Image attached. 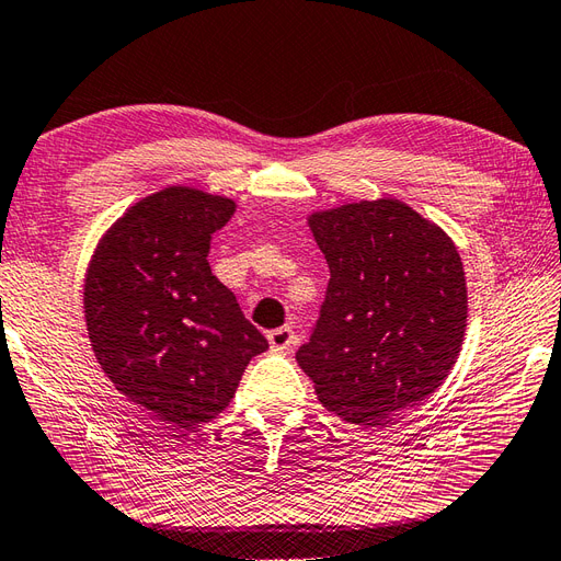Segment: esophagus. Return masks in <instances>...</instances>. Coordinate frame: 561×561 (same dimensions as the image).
<instances>
[{
  "label": "esophagus",
  "mask_w": 561,
  "mask_h": 561,
  "mask_svg": "<svg viewBox=\"0 0 561 561\" xmlns=\"http://www.w3.org/2000/svg\"><path fill=\"white\" fill-rule=\"evenodd\" d=\"M267 342L275 351H284V348H291L296 344V334L291 328H277L267 332Z\"/></svg>",
  "instance_id": "obj_1"
}]
</instances>
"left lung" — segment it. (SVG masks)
I'll list each match as a JSON object with an SVG mask.
<instances>
[{
  "mask_svg": "<svg viewBox=\"0 0 561 561\" xmlns=\"http://www.w3.org/2000/svg\"><path fill=\"white\" fill-rule=\"evenodd\" d=\"M328 296L296 360L328 411L385 425L447 380L466 334L463 263L447 231L397 198L308 215Z\"/></svg>",
  "mask_w": 561,
  "mask_h": 561,
  "instance_id": "obj_1",
  "label": "left lung"
}]
</instances>
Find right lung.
I'll list each match as a JSON object with an SVG mask.
<instances>
[{
    "label": "right lung",
    "mask_w": 561,
    "mask_h": 561,
    "mask_svg": "<svg viewBox=\"0 0 561 561\" xmlns=\"http://www.w3.org/2000/svg\"><path fill=\"white\" fill-rule=\"evenodd\" d=\"M233 210L227 195L167 186L128 207L88 263L85 328L100 368L172 430L217 419L267 348L207 263Z\"/></svg>",
    "instance_id": "right-lung-1"
}]
</instances>
